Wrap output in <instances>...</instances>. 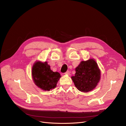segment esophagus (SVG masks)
I'll list each match as a JSON object with an SVG mask.
<instances>
[{
  "label": "esophagus",
  "mask_w": 126,
  "mask_h": 126,
  "mask_svg": "<svg viewBox=\"0 0 126 126\" xmlns=\"http://www.w3.org/2000/svg\"><path fill=\"white\" fill-rule=\"evenodd\" d=\"M64 74L66 75H69L70 74V71H67V72H66L64 73Z\"/></svg>",
  "instance_id": "1"
}]
</instances>
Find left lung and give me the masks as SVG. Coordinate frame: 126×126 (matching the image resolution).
<instances>
[{
    "mask_svg": "<svg viewBox=\"0 0 126 126\" xmlns=\"http://www.w3.org/2000/svg\"><path fill=\"white\" fill-rule=\"evenodd\" d=\"M72 79L75 86L80 92H88L94 89L100 79V71L97 63L93 59L82 61L75 68Z\"/></svg>",
    "mask_w": 126,
    "mask_h": 126,
    "instance_id": "left-lung-1",
    "label": "left lung"
}]
</instances>
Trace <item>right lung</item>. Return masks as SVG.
Listing matches in <instances>:
<instances>
[{
    "label": "right lung",
    "mask_w": 126,
    "mask_h": 126,
    "mask_svg": "<svg viewBox=\"0 0 126 126\" xmlns=\"http://www.w3.org/2000/svg\"><path fill=\"white\" fill-rule=\"evenodd\" d=\"M33 81L38 87L44 90L49 91L56 87L60 77L57 72H53L47 62L44 63L37 62L32 69Z\"/></svg>",
    "instance_id": "add662e5"
}]
</instances>
